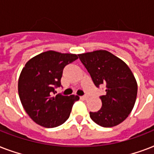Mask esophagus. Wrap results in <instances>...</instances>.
<instances>
[{"instance_id": "1", "label": "esophagus", "mask_w": 154, "mask_h": 154, "mask_svg": "<svg viewBox=\"0 0 154 154\" xmlns=\"http://www.w3.org/2000/svg\"><path fill=\"white\" fill-rule=\"evenodd\" d=\"M88 97H89L87 96V95H85V96H82V97H81V98L84 99V100H87V99H88Z\"/></svg>"}]
</instances>
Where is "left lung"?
<instances>
[{"label":"left lung","instance_id":"8db88e82","mask_svg":"<svg viewBox=\"0 0 154 154\" xmlns=\"http://www.w3.org/2000/svg\"><path fill=\"white\" fill-rule=\"evenodd\" d=\"M97 87L105 86L100 98L101 109L89 112L91 119L100 126H116L126 119L136 101L137 84L133 72L120 58L106 50L79 54Z\"/></svg>","mask_w":154,"mask_h":154}]
</instances>
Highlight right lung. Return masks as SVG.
<instances>
[{"label":"right lung","mask_w":154,"mask_h":154,"mask_svg":"<svg viewBox=\"0 0 154 154\" xmlns=\"http://www.w3.org/2000/svg\"><path fill=\"white\" fill-rule=\"evenodd\" d=\"M72 53L44 52L31 58L23 68L18 80V94L25 112L37 125L53 128L65 123L69 117L77 95L55 97L60 87L65 65L77 60Z\"/></svg>","instance_id":"add662e5"}]
</instances>
